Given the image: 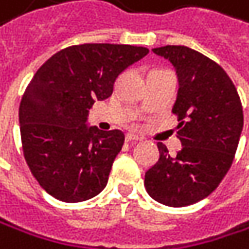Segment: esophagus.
Listing matches in <instances>:
<instances>
[{"label":"esophagus","mask_w":249,"mask_h":249,"mask_svg":"<svg viewBox=\"0 0 249 249\" xmlns=\"http://www.w3.org/2000/svg\"><path fill=\"white\" fill-rule=\"evenodd\" d=\"M142 138L136 133H126V141H141Z\"/></svg>","instance_id":"34e87169"}]
</instances>
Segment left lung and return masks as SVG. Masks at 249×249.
I'll return each mask as SVG.
<instances>
[{"label": "left lung", "mask_w": 249, "mask_h": 249, "mask_svg": "<svg viewBox=\"0 0 249 249\" xmlns=\"http://www.w3.org/2000/svg\"><path fill=\"white\" fill-rule=\"evenodd\" d=\"M178 74L173 106L182 149L170 155L159 142L160 159L145 173L149 196L169 207H186L208 196L232 166L244 127L242 104L228 73L201 53L182 47L154 48Z\"/></svg>", "instance_id": "left-lung-1"}]
</instances>
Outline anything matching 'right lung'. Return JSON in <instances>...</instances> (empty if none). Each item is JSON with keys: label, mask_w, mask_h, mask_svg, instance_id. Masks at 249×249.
I'll return each instance as SVG.
<instances>
[{"label": "right lung", "mask_w": 249, "mask_h": 249, "mask_svg": "<svg viewBox=\"0 0 249 249\" xmlns=\"http://www.w3.org/2000/svg\"><path fill=\"white\" fill-rule=\"evenodd\" d=\"M148 53L133 45H73L38 69L23 94L18 123L24 160L51 196L80 202L106 188L124 135L88 126L89 108L107 100L119 74Z\"/></svg>", "instance_id": "right-lung-1"}]
</instances>
